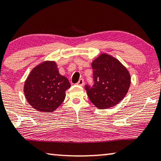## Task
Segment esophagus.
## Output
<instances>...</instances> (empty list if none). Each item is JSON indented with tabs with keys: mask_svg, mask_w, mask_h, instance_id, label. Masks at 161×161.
<instances>
[{
	"mask_svg": "<svg viewBox=\"0 0 161 161\" xmlns=\"http://www.w3.org/2000/svg\"><path fill=\"white\" fill-rule=\"evenodd\" d=\"M84 84H85V81H84L83 79H80L79 81L77 82V85H80V86H83Z\"/></svg>",
	"mask_w": 161,
	"mask_h": 161,
	"instance_id": "34e87169",
	"label": "esophagus"
}]
</instances>
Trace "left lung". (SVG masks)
I'll list each match as a JSON object with an SVG mask.
<instances>
[{
    "label": "left lung",
    "instance_id": "8db88e82",
    "mask_svg": "<svg viewBox=\"0 0 161 161\" xmlns=\"http://www.w3.org/2000/svg\"><path fill=\"white\" fill-rule=\"evenodd\" d=\"M94 84L85 86L90 100L99 109L113 108L123 99L130 86L128 70L116 58L103 53L92 62Z\"/></svg>",
    "mask_w": 161,
    "mask_h": 161
}]
</instances>
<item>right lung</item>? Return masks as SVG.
Returning a JSON list of instances; mask_svg holds the SVG:
<instances>
[{
    "instance_id": "obj_1",
    "label": "right lung",
    "mask_w": 161,
    "mask_h": 161,
    "mask_svg": "<svg viewBox=\"0 0 161 161\" xmlns=\"http://www.w3.org/2000/svg\"><path fill=\"white\" fill-rule=\"evenodd\" d=\"M68 79L58 72L54 61H44L31 71L25 81V97L33 108L52 113L64 102L66 90L70 88Z\"/></svg>"
}]
</instances>
